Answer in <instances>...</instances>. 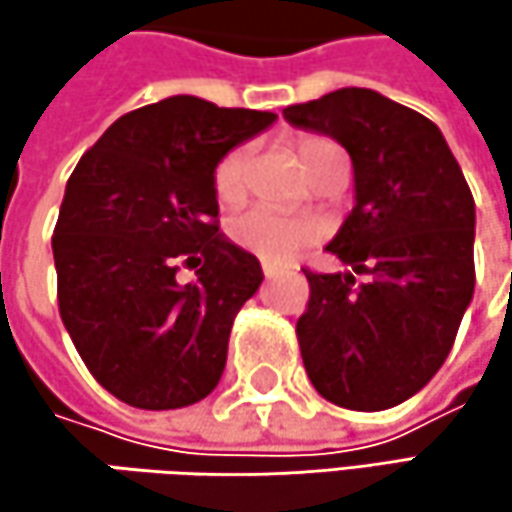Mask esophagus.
Masks as SVG:
<instances>
[{"label":"esophagus","instance_id":"obj_1","mask_svg":"<svg viewBox=\"0 0 512 512\" xmlns=\"http://www.w3.org/2000/svg\"><path fill=\"white\" fill-rule=\"evenodd\" d=\"M278 272H281V269H278L275 263H263V275H266V278H275Z\"/></svg>","mask_w":512,"mask_h":512}]
</instances>
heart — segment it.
<instances>
[{
    "label": "heart",
    "instance_id": "heart-1",
    "mask_svg": "<svg viewBox=\"0 0 512 512\" xmlns=\"http://www.w3.org/2000/svg\"><path fill=\"white\" fill-rule=\"evenodd\" d=\"M326 139L308 136L299 142V159L305 165V159L314 154L317 148H323ZM246 162H249V148H234L225 156L213 174V186L222 204H237L246 192ZM320 234V225L308 216H290L272 207H252L243 216H237L231 222V240L237 246H243L246 252L272 260V263H284L290 257H296L305 246H311Z\"/></svg>",
    "mask_w": 512,
    "mask_h": 512
}]
</instances>
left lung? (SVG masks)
Masks as SVG:
<instances>
[{"mask_svg":"<svg viewBox=\"0 0 512 512\" xmlns=\"http://www.w3.org/2000/svg\"><path fill=\"white\" fill-rule=\"evenodd\" d=\"M284 121L347 148L356 180V207L326 246L350 269L305 272L308 379L335 406L391 409L436 376L471 305V189L442 130L379 91L338 88L287 106Z\"/></svg>","mask_w":512,"mask_h":512,"instance_id":"8db88e82","label":"left lung"}]
</instances>
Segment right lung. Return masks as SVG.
<instances>
[{
  "label": "right lung",
  "instance_id": "1",
  "mask_svg": "<svg viewBox=\"0 0 512 512\" xmlns=\"http://www.w3.org/2000/svg\"><path fill=\"white\" fill-rule=\"evenodd\" d=\"M275 118L177 94L121 115L73 168L52 234L58 311L118 400L180 409L219 385L263 269L219 231L213 174ZM183 256L186 285L173 278Z\"/></svg>",
  "mask_w": 512,
  "mask_h": 512
}]
</instances>
